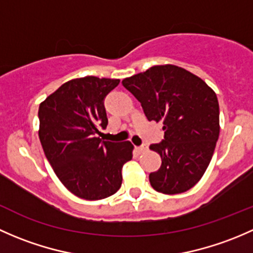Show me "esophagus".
Listing matches in <instances>:
<instances>
[{"instance_id": "obj_1", "label": "esophagus", "mask_w": 253, "mask_h": 253, "mask_svg": "<svg viewBox=\"0 0 253 253\" xmlns=\"http://www.w3.org/2000/svg\"><path fill=\"white\" fill-rule=\"evenodd\" d=\"M136 151L137 153H144L147 151V146L146 145H142V146H139V147H136Z\"/></svg>"}]
</instances>
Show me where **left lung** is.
I'll use <instances>...</instances> for the list:
<instances>
[{
	"label": "left lung",
	"mask_w": 253,
	"mask_h": 253,
	"mask_svg": "<svg viewBox=\"0 0 253 253\" xmlns=\"http://www.w3.org/2000/svg\"><path fill=\"white\" fill-rule=\"evenodd\" d=\"M141 103L148 121L162 123L165 140L150 146L162 166L150 174L151 186L175 195L202 178L219 136V105L214 91L189 70L173 64L148 68L122 82Z\"/></svg>",
	"instance_id": "8db88e82"
}]
</instances>
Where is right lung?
Masks as SVG:
<instances>
[{
    "instance_id": "add662e5",
    "label": "right lung",
    "mask_w": 253,
    "mask_h": 253,
    "mask_svg": "<svg viewBox=\"0 0 253 253\" xmlns=\"http://www.w3.org/2000/svg\"><path fill=\"white\" fill-rule=\"evenodd\" d=\"M119 79L84 77L64 83L39 107V137L61 183L80 199L95 201L116 194L122 168L132 158L130 141H102L108 124L103 100Z\"/></svg>"
}]
</instances>
